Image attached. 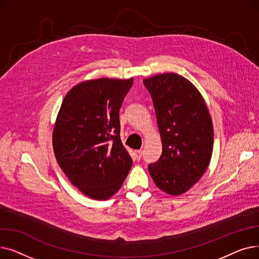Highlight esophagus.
Wrapping results in <instances>:
<instances>
[{
    "label": "esophagus",
    "mask_w": 259,
    "mask_h": 259,
    "mask_svg": "<svg viewBox=\"0 0 259 259\" xmlns=\"http://www.w3.org/2000/svg\"><path fill=\"white\" fill-rule=\"evenodd\" d=\"M134 153H135V158H137L138 160H140L142 158V156H143V151L142 150H135Z\"/></svg>",
    "instance_id": "obj_1"
}]
</instances>
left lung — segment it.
Here are the masks:
<instances>
[{"label": "left lung", "mask_w": 259, "mask_h": 259, "mask_svg": "<svg viewBox=\"0 0 259 259\" xmlns=\"http://www.w3.org/2000/svg\"><path fill=\"white\" fill-rule=\"evenodd\" d=\"M150 93L162 152L148 170L162 191L185 193L207 170L213 150V126L209 110L193 84L176 73L144 79Z\"/></svg>", "instance_id": "left-lung-1"}]
</instances>
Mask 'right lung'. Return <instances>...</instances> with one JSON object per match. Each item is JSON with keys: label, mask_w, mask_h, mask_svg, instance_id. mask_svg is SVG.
I'll return each instance as SVG.
<instances>
[{"label": "right lung", "mask_w": 259, "mask_h": 259, "mask_svg": "<svg viewBox=\"0 0 259 259\" xmlns=\"http://www.w3.org/2000/svg\"><path fill=\"white\" fill-rule=\"evenodd\" d=\"M132 85L133 78L86 80L63 100L54 154L71 184L93 199L115 194L132 167L119 135V109Z\"/></svg>", "instance_id": "add662e5"}]
</instances>
